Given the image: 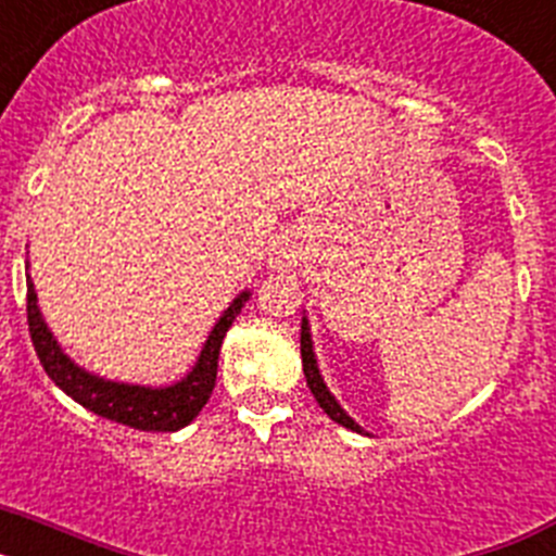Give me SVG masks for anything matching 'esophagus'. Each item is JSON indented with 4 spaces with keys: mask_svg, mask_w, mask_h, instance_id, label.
I'll return each instance as SVG.
<instances>
[{
    "mask_svg": "<svg viewBox=\"0 0 556 556\" xmlns=\"http://www.w3.org/2000/svg\"><path fill=\"white\" fill-rule=\"evenodd\" d=\"M306 258V248H303V239L292 230L287 233H278L269 244V267L275 269H294L298 264Z\"/></svg>",
    "mask_w": 556,
    "mask_h": 556,
    "instance_id": "1",
    "label": "esophagus"
}]
</instances>
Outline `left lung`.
Returning a JSON list of instances; mask_svg holds the SVG:
<instances>
[{"label":"left lung","mask_w":556,"mask_h":556,"mask_svg":"<svg viewBox=\"0 0 556 556\" xmlns=\"http://www.w3.org/2000/svg\"><path fill=\"white\" fill-rule=\"evenodd\" d=\"M301 356H303V372H306V384H308V390H312V395L317 397V404L323 406V412L331 417L333 424L345 426V429H351V431H358V434H365V429H362V426H358L356 420H353V417L348 415L342 406H339V401L331 395V390L326 387V381H323V372H320V367H317V356H314L312 326H308L306 317H303V323H301Z\"/></svg>","instance_id":"1"}]
</instances>
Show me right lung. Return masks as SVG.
Returning a JSON list of instances; mask_svg holds the SVG:
<instances>
[{
	"instance_id": "right-lung-1",
	"label": "right lung",
	"mask_w": 556,
	"mask_h": 556,
	"mask_svg": "<svg viewBox=\"0 0 556 556\" xmlns=\"http://www.w3.org/2000/svg\"><path fill=\"white\" fill-rule=\"evenodd\" d=\"M248 301V289L236 294L230 306L223 312V317L211 328L194 367L180 381L166 387L127 384V381H111V378H102L97 372H88L86 367L77 365L75 358L63 353L55 333L49 331V326L43 323V314L38 308L36 283L29 281L27 275L29 337H33V345H36V353L41 358L47 376L68 397H75L77 404L86 406L88 412L139 431H178L200 415V409L208 404L211 390L217 384V358L225 333L233 326L236 314L242 312Z\"/></svg>"
}]
</instances>
